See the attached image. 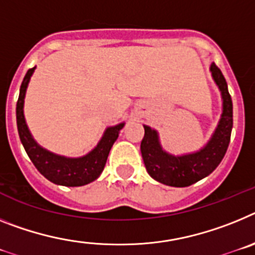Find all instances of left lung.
<instances>
[{"label": "left lung", "mask_w": 255, "mask_h": 255, "mask_svg": "<svg viewBox=\"0 0 255 255\" xmlns=\"http://www.w3.org/2000/svg\"><path fill=\"white\" fill-rule=\"evenodd\" d=\"M210 72L222 95L223 109L220 123L207 145L192 154H168L161 149L158 132L149 126H143L145 136L141 141V154L147 173L160 183L173 187H186L209 176L222 161L227 147L234 121H232V100L227 88V82L220 68L210 64Z\"/></svg>", "instance_id": "8db88e82"}]
</instances>
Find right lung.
<instances>
[{"mask_svg": "<svg viewBox=\"0 0 255 255\" xmlns=\"http://www.w3.org/2000/svg\"><path fill=\"white\" fill-rule=\"evenodd\" d=\"M34 69L35 66L26 72L20 86V94L16 103L17 132H19V137H20L24 149L39 173L45 176L51 182L61 186H69V187L87 185L96 180L104 170L110 149L118 138L119 130L125 127V123L106 128L104 136L101 137L96 147L81 158H66V156L56 155L43 149L35 142L30 134L25 123L23 110L26 87Z\"/></svg>", "mask_w": 255, "mask_h": 255, "instance_id": "obj_1", "label": "right lung"}]
</instances>
